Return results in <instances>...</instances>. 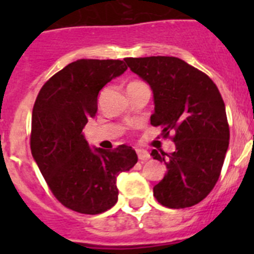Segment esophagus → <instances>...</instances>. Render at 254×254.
Listing matches in <instances>:
<instances>
[{
    "instance_id": "obj_1",
    "label": "esophagus",
    "mask_w": 254,
    "mask_h": 254,
    "mask_svg": "<svg viewBox=\"0 0 254 254\" xmlns=\"http://www.w3.org/2000/svg\"><path fill=\"white\" fill-rule=\"evenodd\" d=\"M137 156L141 161H146L150 159L149 151H146V150H142V149L137 150Z\"/></svg>"
}]
</instances>
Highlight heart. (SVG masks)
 <instances>
[{"label": "heart", "instance_id": "obj_1", "mask_svg": "<svg viewBox=\"0 0 254 254\" xmlns=\"http://www.w3.org/2000/svg\"><path fill=\"white\" fill-rule=\"evenodd\" d=\"M132 82H137V81H132ZM129 84H131V82H129Z\"/></svg>", "mask_w": 254, "mask_h": 254}]
</instances>
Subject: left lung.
Here are the masks:
<instances>
[{
	"mask_svg": "<svg viewBox=\"0 0 254 254\" xmlns=\"http://www.w3.org/2000/svg\"><path fill=\"white\" fill-rule=\"evenodd\" d=\"M154 94L150 122L161 134L174 133L176 151L152 150V158L167 165L164 178L154 187L158 202L169 208L201 202L216 185L229 147L225 104L214 81L181 58H126Z\"/></svg>",
	"mask_w": 254,
	"mask_h": 254,
	"instance_id": "8db88e82",
	"label": "left lung"
}]
</instances>
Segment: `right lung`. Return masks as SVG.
Segmentation results:
<instances>
[{
    "mask_svg": "<svg viewBox=\"0 0 254 254\" xmlns=\"http://www.w3.org/2000/svg\"><path fill=\"white\" fill-rule=\"evenodd\" d=\"M127 69L120 60H77L40 89L31 116L30 149L52 193L80 214H102L118 199L117 177L137 163L131 146L91 149L82 133L98 94Z\"/></svg>",
    "mask_w": 254,
    "mask_h": 254,
    "instance_id": "right-lung-1",
    "label": "right lung"
}]
</instances>
